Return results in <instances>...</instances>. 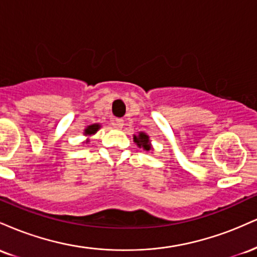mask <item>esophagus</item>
Masks as SVG:
<instances>
[{
  "instance_id": "obj_1",
  "label": "esophagus",
  "mask_w": 257,
  "mask_h": 257,
  "mask_svg": "<svg viewBox=\"0 0 257 257\" xmlns=\"http://www.w3.org/2000/svg\"><path fill=\"white\" fill-rule=\"evenodd\" d=\"M123 125H124V120L122 118H117L114 120V126H117V128H123Z\"/></svg>"
}]
</instances>
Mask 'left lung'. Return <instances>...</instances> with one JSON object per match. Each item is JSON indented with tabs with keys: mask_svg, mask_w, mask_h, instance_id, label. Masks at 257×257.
I'll use <instances>...</instances> for the list:
<instances>
[{
	"mask_svg": "<svg viewBox=\"0 0 257 257\" xmlns=\"http://www.w3.org/2000/svg\"><path fill=\"white\" fill-rule=\"evenodd\" d=\"M134 141L138 144L139 147H143L146 151H150V150H151V145H150L149 143V137H147L146 134H144V133H140L139 137H134Z\"/></svg>",
	"mask_w": 257,
	"mask_h": 257,
	"instance_id": "obj_1",
	"label": "left lung"
}]
</instances>
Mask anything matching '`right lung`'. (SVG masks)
I'll list each match as a JSON object with an SVG mask.
<instances>
[{
  "label": "right lung",
  "instance_id": "obj_1",
  "mask_svg": "<svg viewBox=\"0 0 257 257\" xmlns=\"http://www.w3.org/2000/svg\"><path fill=\"white\" fill-rule=\"evenodd\" d=\"M99 128H100V125H99V124H93V125H89V126H88L87 129H85V134H87V135H91V134H94V133H95L96 131H98Z\"/></svg>",
  "mask_w": 257,
  "mask_h": 257
}]
</instances>
